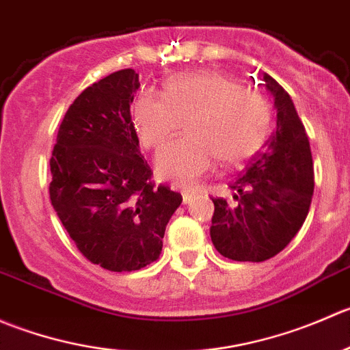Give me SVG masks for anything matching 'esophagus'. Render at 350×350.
<instances>
[{"label":"esophagus","instance_id":"esophagus-1","mask_svg":"<svg viewBox=\"0 0 350 350\" xmlns=\"http://www.w3.org/2000/svg\"><path fill=\"white\" fill-rule=\"evenodd\" d=\"M182 199H183V204H190L193 199H196V192H193V190H183Z\"/></svg>","mask_w":350,"mask_h":350}]
</instances>
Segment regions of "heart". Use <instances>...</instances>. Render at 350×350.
Returning <instances> with one entry per match:
<instances>
[{"label":"heart","instance_id":"obj_1","mask_svg":"<svg viewBox=\"0 0 350 350\" xmlns=\"http://www.w3.org/2000/svg\"><path fill=\"white\" fill-rule=\"evenodd\" d=\"M133 122L141 144L158 150L187 122L185 139L175 141L157 157V174L180 185H192L221 158L240 165L267 143L272 107L257 90L219 71L176 72L163 83V96L137 95Z\"/></svg>","mask_w":350,"mask_h":350}]
</instances>
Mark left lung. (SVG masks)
Masks as SVG:
<instances>
[{"instance_id":"obj_1","label":"left lung","mask_w":350,"mask_h":350,"mask_svg":"<svg viewBox=\"0 0 350 350\" xmlns=\"http://www.w3.org/2000/svg\"><path fill=\"white\" fill-rule=\"evenodd\" d=\"M274 96L278 127L240 176L233 200L213 199L211 240L223 257L264 262L288 247L303 226L314 189L313 158L289 93L264 75Z\"/></svg>"}]
</instances>
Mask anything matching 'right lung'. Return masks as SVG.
Returning <instances> with one entry per match:
<instances>
[{
	"label": "right lung",
	"instance_id": "add662e5",
	"mask_svg": "<svg viewBox=\"0 0 350 350\" xmlns=\"http://www.w3.org/2000/svg\"><path fill=\"white\" fill-rule=\"evenodd\" d=\"M134 69H120L83 90L69 105L51 157V202L78 250L92 264L131 272L157 260L165 228L182 196L151 182L139 151L131 103Z\"/></svg>",
	"mask_w": 350,
	"mask_h": 350
}]
</instances>
